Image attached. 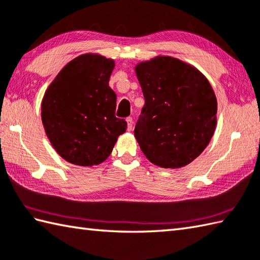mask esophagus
I'll return each instance as SVG.
<instances>
[{
	"mask_svg": "<svg viewBox=\"0 0 260 260\" xmlns=\"http://www.w3.org/2000/svg\"><path fill=\"white\" fill-rule=\"evenodd\" d=\"M126 123H128V130L130 131L132 129V123H134V120H132L131 116L126 117Z\"/></svg>",
	"mask_w": 260,
	"mask_h": 260,
	"instance_id": "esophagus-1",
	"label": "esophagus"
}]
</instances>
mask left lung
Returning a JSON list of instances; mask_svg holds the SVG:
<instances>
[{
	"label": "left lung",
	"instance_id": "obj_1",
	"mask_svg": "<svg viewBox=\"0 0 260 260\" xmlns=\"http://www.w3.org/2000/svg\"><path fill=\"white\" fill-rule=\"evenodd\" d=\"M145 105L135 137L145 156L164 169L188 165L214 135L217 101L209 81L178 58L157 56L136 67Z\"/></svg>",
	"mask_w": 260,
	"mask_h": 260
}]
</instances>
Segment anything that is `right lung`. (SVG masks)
Masks as SVG:
<instances>
[{"instance_id": "1", "label": "right lung", "mask_w": 260, "mask_h": 260, "mask_svg": "<svg viewBox=\"0 0 260 260\" xmlns=\"http://www.w3.org/2000/svg\"><path fill=\"white\" fill-rule=\"evenodd\" d=\"M114 61L84 54L53 80L42 102V121L58 155L80 166L97 165L126 130L115 116L116 95L109 86Z\"/></svg>"}]
</instances>
